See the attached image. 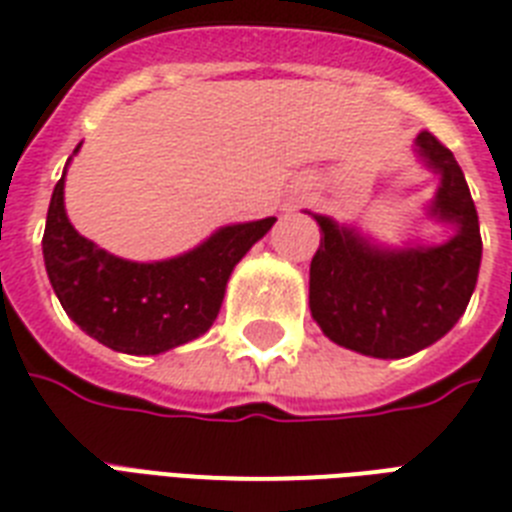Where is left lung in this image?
Returning a JSON list of instances; mask_svg holds the SVG:
<instances>
[{
  "label": "left lung",
  "mask_w": 512,
  "mask_h": 512,
  "mask_svg": "<svg viewBox=\"0 0 512 512\" xmlns=\"http://www.w3.org/2000/svg\"><path fill=\"white\" fill-rule=\"evenodd\" d=\"M417 154L441 175L428 215L454 225L436 247H377L356 228L313 215L321 244L311 260V316L342 348L404 358L428 348L460 321L481 268V228L460 164L430 132Z\"/></svg>",
  "instance_id": "1"
}]
</instances>
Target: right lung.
I'll use <instances>...</instances> for the list:
<instances>
[{"label": "right lung", "instance_id": "right-lung-1", "mask_svg": "<svg viewBox=\"0 0 512 512\" xmlns=\"http://www.w3.org/2000/svg\"><path fill=\"white\" fill-rule=\"evenodd\" d=\"M63 183L66 172L52 191L42 239L50 284L82 332L130 356H156L204 335L220 313L236 263L276 223L265 217L225 225L185 255L132 263L68 223Z\"/></svg>", "mask_w": 512, "mask_h": 512}]
</instances>
